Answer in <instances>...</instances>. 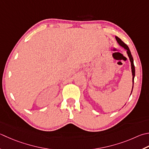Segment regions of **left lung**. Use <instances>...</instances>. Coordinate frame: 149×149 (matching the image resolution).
Masks as SVG:
<instances>
[{"label": "left lung", "mask_w": 149, "mask_h": 149, "mask_svg": "<svg viewBox=\"0 0 149 149\" xmlns=\"http://www.w3.org/2000/svg\"><path fill=\"white\" fill-rule=\"evenodd\" d=\"M116 40H117V42H118L119 45L121 46H122V47H123L127 50V53L128 54V56H129V59H130V61L131 63V69H132V82H133V85H134V77H135V67H134V59H133V57L132 56V54H131V52L130 51L129 48L128 47V46L126 45V44L124 43L117 36H116ZM132 89H133V86H132ZM132 92H131V93H132Z\"/></svg>", "instance_id": "left-lung-1"}]
</instances>
